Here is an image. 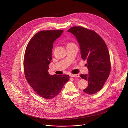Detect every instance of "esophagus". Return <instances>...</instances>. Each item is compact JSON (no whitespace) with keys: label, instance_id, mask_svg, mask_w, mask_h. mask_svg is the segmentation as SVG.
<instances>
[{"label":"esophagus","instance_id":"34e87169","mask_svg":"<svg viewBox=\"0 0 128 128\" xmlns=\"http://www.w3.org/2000/svg\"><path fill=\"white\" fill-rule=\"evenodd\" d=\"M70 76L72 77H79V75L78 74H70Z\"/></svg>","mask_w":128,"mask_h":128}]
</instances>
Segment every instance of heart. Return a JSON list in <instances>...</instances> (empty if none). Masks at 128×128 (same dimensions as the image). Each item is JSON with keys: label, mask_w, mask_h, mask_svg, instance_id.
I'll use <instances>...</instances> for the list:
<instances>
[{"label": "heart", "mask_w": 128, "mask_h": 128, "mask_svg": "<svg viewBox=\"0 0 128 128\" xmlns=\"http://www.w3.org/2000/svg\"><path fill=\"white\" fill-rule=\"evenodd\" d=\"M70 44H72V43H70Z\"/></svg>", "instance_id": "heart-1"}]
</instances>
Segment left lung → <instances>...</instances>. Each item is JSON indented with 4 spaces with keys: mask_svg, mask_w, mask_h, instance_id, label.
<instances>
[{
    "mask_svg": "<svg viewBox=\"0 0 128 128\" xmlns=\"http://www.w3.org/2000/svg\"><path fill=\"white\" fill-rule=\"evenodd\" d=\"M76 37L80 46L81 58L87 60L88 74L80 76L88 81V87L83 91L89 94L100 91L108 79L111 70L108 47L98 34L82 26H73L68 30Z\"/></svg>",
    "mask_w": 128,
    "mask_h": 128,
    "instance_id": "1",
    "label": "left lung"
}]
</instances>
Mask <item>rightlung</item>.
Listing matches in <instances>:
<instances>
[{
  "instance_id": "obj_1",
  "label": "right lung",
  "mask_w": 128,
  "mask_h": 128,
  "mask_svg": "<svg viewBox=\"0 0 128 128\" xmlns=\"http://www.w3.org/2000/svg\"><path fill=\"white\" fill-rule=\"evenodd\" d=\"M63 32L50 30L37 32L30 41L24 54L26 78L38 96L46 100L55 98L70 80L68 75H51L48 72L53 43Z\"/></svg>"
}]
</instances>
